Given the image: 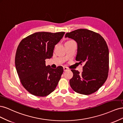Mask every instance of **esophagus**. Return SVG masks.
Wrapping results in <instances>:
<instances>
[{
    "mask_svg": "<svg viewBox=\"0 0 123 123\" xmlns=\"http://www.w3.org/2000/svg\"><path fill=\"white\" fill-rule=\"evenodd\" d=\"M69 70V69L68 68L66 67H64V71H68Z\"/></svg>",
    "mask_w": 123,
    "mask_h": 123,
    "instance_id": "obj_1",
    "label": "esophagus"
}]
</instances>
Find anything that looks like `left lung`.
<instances>
[{"label": "left lung", "mask_w": 123, "mask_h": 123, "mask_svg": "<svg viewBox=\"0 0 123 123\" xmlns=\"http://www.w3.org/2000/svg\"><path fill=\"white\" fill-rule=\"evenodd\" d=\"M65 37L77 43L76 61L84 63L81 73L71 70L73 77L70 85L78 93L89 95L94 93L105 82L109 71V50L106 41L98 33L80 29L66 33Z\"/></svg>", "instance_id": "8db88e82"}]
</instances>
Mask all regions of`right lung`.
Masks as SVG:
<instances>
[{"label": "right lung", "mask_w": 123, "mask_h": 123, "mask_svg": "<svg viewBox=\"0 0 123 123\" xmlns=\"http://www.w3.org/2000/svg\"><path fill=\"white\" fill-rule=\"evenodd\" d=\"M64 32L33 33L22 40L15 55V67L20 82L31 94L45 96L56 87L64 71L46 66V59L53 56L55 46L62 38Z\"/></svg>", "instance_id": "right-lung-1"}]
</instances>
